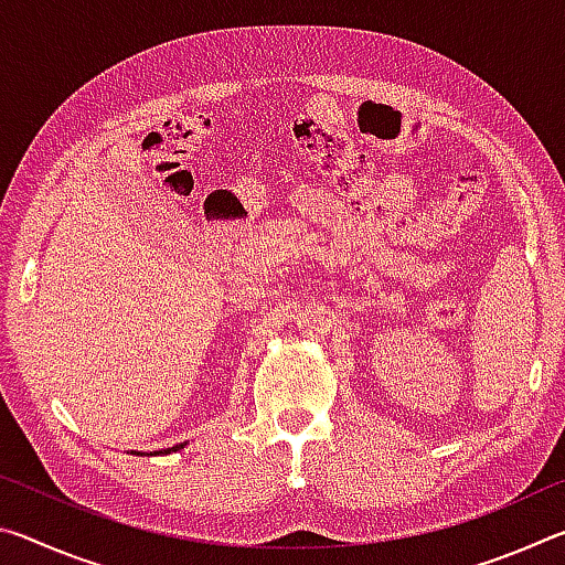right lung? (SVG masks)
<instances>
[{"label": "right lung", "mask_w": 565, "mask_h": 565, "mask_svg": "<svg viewBox=\"0 0 565 565\" xmlns=\"http://www.w3.org/2000/svg\"><path fill=\"white\" fill-rule=\"evenodd\" d=\"M179 448H184V444H179V446H171V448H164V454H171V451H179ZM157 454H161V451H157Z\"/></svg>", "instance_id": "1"}]
</instances>
